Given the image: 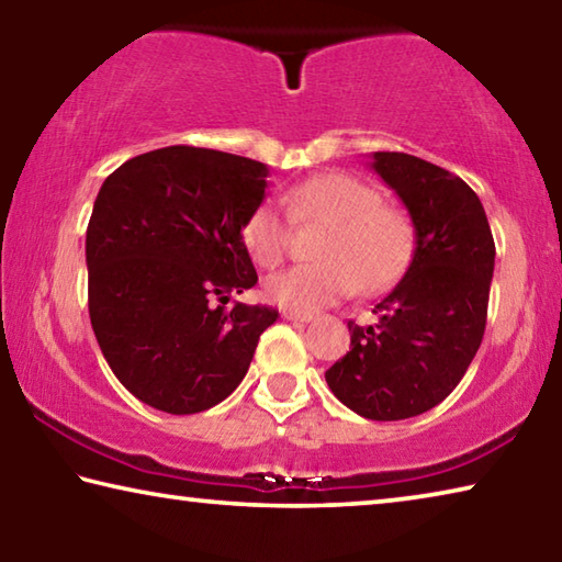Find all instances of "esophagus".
<instances>
[{
    "instance_id": "obj_1",
    "label": "esophagus",
    "mask_w": 562,
    "mask_h": 562,
    "mask_svg": "<svg viewBox=\"0 0 562 562\" xmlns=\"http://www.w3.org/2000/svg\"><path fill=\"white\" fill-rule=\"evenodd\" d=\"M284 319H294V322H310L312 312H297V310H282Z\"/></svg>"
}]
</instances>
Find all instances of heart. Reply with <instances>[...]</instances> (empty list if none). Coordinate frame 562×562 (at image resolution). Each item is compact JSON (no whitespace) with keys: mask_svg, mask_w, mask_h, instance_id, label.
Wrapping results in <instances>:
<instances>
[{"mask_svg":"<svg viewBox=\"0 0 562 562\" xmlns=\"http://www.w3.org/2000/svg\"><path fill=\"white\" fill-rule=\"evenodd\" d=\"M294 223H322L317 262L297 265L265 280V294L284 310L312 312L357 290L389 288L412 258V221L349 173H322L284 193ZM243 243L260 268H278L290 247V221L278 203L262 201L243 225Z\"/></svg>","mask_w":562,"mask_h":562,"instance_id":"heart-1","label":"heart"}]
</instances>
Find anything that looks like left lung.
I'll list each match as a JSON object with an SVG mask.
<instances>
[{"instance_id": "left-lung-1", "label": "left lung", "mask_w": 562, "mask_h": 562, "mask_svg": "<svg viewBox=\"0 0 562 562\" xmlns=\"http://www.w3.org/2000/svg\"><path fill=\"white\" fill-rule=\"evenodd\" d=\"M372 158L412 215L414 258L374 304V325L347 322L349 351L325 379L351 412L398 422L441 404L479 351L496 245L479 195L459 176L394 150Z\"/></svg>"}]
</instances>
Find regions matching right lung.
I'll use <instances>...</instances> for the list:
<instances>
[{"mask_svg":"<svg viewBox=\"0 0 562 562\" xmlns=\"http://www.w3.org/2000/svg\"><path fill=\"white\" fill-rule=\"evenodd\" d=\"M265 178L260 160L168 146L103 180L87 231L91 327L119 382L158 412L221 404L278 319L268 304L225 310L258 282L243 225Z\"/></svg>","mask_w":562,"mask_h":562,"instance_id":"add662e5","label":"right lung"}]
</instances>
